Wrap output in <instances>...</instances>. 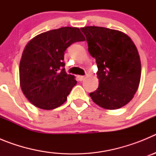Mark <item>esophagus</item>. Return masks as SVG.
<instances>
[{"label": "esophagus", "instance_id": "obj_1", "mask_svg": "<svg viewBox=\"0 0 156 156\" xmlns=\"http://www.w3.org/2000/svg\"><path fill=\"white\" fill-rule=\"evenodd\" d=\"M77 77H78V80H79L80 81H83V80H84V78H85L84 76H77Z\"/></svg>", "mask_w": 156, "mask_h": 156}]
</instances>
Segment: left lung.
Returning <instances> with one entry per match:
<instances>
[{
    "mask_svg": "<svg viewBox=\"0 0 156 156\" xmlns=\"http://www.w3.org/2000/svg\"><path fill=\"white\" fill-rule=\"evenodd\" d=\"M88 51L98 66V87L90 93L94 103L106 109H117L133 98L140 80L141 66L131 39L120 31L105 27L80 29Z\"/></svg>",
    "mask_w": 156,
    "mask_h": 156,
    "instance_id": "left-lung-1",
    "label": "left lung"
}]
</instances>
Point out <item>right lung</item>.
<instances>
[{
  "instance_id": "add662e5",
  "label": "right lung",
  "mask_w": 156,
  "mask_h": 156,
  "mask_svg": "<svg viewBox=\"0 0 156 156\" xmlns=\"http://www.w3.org/2000/svg\"><path fill=\"white\" fill-rule=\"evenodd\" d=\"M84 41L76 27H62L37 35L25 48L19 64L22 90L36 107L56 108L67 100L76 80L65 71V51Z\"/></svg>"
}]
</instances>
